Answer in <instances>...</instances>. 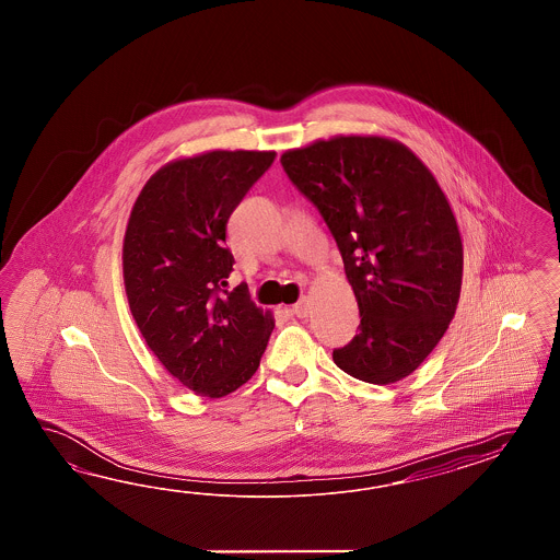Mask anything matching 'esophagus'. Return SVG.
Instances as JSON below:
<instances>
[{"label":"esophagus","mask_w":560,"mask_h":560,"mask_svg":"<svg viewBox=\"0 0 560 560\" xmlns=\"http://www.w3.org/2000/svg\"><path fill=\"white\" fill-rule=\"evenodd\" d=\"M289 312L293 315H298V317H307V314H310V300L303 298V300L298 301Z\"/></svg>","instance_id":"obj_1"}]
</instances>
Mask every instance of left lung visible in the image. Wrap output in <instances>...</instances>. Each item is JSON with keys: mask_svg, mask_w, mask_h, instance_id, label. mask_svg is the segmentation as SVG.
<instances>
[{"mask_svg": "<svg viewBox=\"0 0 560 560\" xmlns=\"http://www.w3.org/2000/svg\"><path fill=\"white\" fill-rule=\"evenodd\" d=\"M334 234L360 326L334 350L346 374L402 381L433 352L459 303L464 245L431 170L384 136H336L281 155Z\"/></svg>", "mask_w": 560, "mask_h": 560, "instance_id": "8db88e82", "label": "left lung"}]
</instances>
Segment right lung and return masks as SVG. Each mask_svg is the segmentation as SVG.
<instances>
[{
  "mask_svg": "<svg viewBox=\"0 0 560 560\" xmlns=\"http://www.w3.org/2000/svg\"><path fill=\"white\" fill-rule=\"evenodd\" d=\"M275 151L212 150L162 165L124 238L129 310L153 355L196 395L220 398L259 369L275 328L232 273L226 224Z\"/></svg>",
  "mask_w": 560,
  "mask_h": 560,
  "instance_id": "obj_1",
  "label": "right lung"
}]
</instances>
